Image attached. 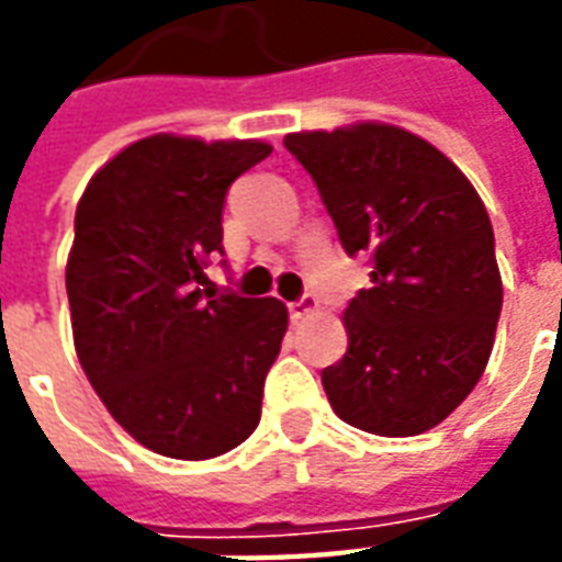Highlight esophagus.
<instances>
[{
	"mask_svg": "<svg viewBox=\"0 0 562 562\" xmlns=\"http://www.w3.org/2000/svg\"><path fill=\"white\" fill-rule=\"evenodd\" d=\"M316 310H318L316 294H304V297H297L294 304H289V316H292V322H301V318L313 316Z\"/></svg>",
	"mask_w": 562,
	"mask_h": 562,
	"instance_id": "1",
	"label": "esophagus"
}]
</instances>
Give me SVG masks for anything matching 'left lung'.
<instances>
[{"label": "left lung", "instance_id": "left-lung-1", "mask_svg": "<svg viewBox=\"0 0 562 562\" xmlns=\"http://www.w3.org/2000/svg\"><path fill=\"white\" fill-rule=\"evenodd\" d=\"M349 256L373 261L322 370L334 413L376 436H418L467 401L494 349L503 280L482 198L434 144L389 123L294 132Z\"/></svg>", "mask_w": 562, "mask_h": 562}]
</instances>
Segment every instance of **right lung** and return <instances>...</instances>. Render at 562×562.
<instances>
[{
    "label": "right lung",
    "mask_w": 562,
    "mask_h": 562,
    "mask_svg": "<svg viewBox=\"0 0 562 562\" xmlns=\"http://www.w3.org/2000/svg\"><path fill=\"white\" fill-rule=\"evenodd\" d=\"M270 149L149 135L78 201L66 292L80 367L123 430L165 458H220L261 418L289 310L198 285L222 252L228 186Z\"/></svg>",
    "instance_id": "obj_1"
}]
</instances>
